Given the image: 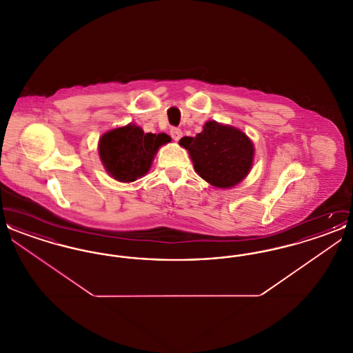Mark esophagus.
Instances as JSON below:
<instances>
[{
  "mask_svg": "<svg viewBox=\"0 0 353 353\" xmlns=\"http://www.w3.org/2000/svg\"><path fill=\"white\" fill-rule=\"evenodd\" d=\"M170 136H172L176 141H179V140L181 139V136H183V131H181L180 128H172V130H170Z\"/></svg>",
  "mask_w": 353,
  "mask_h": 353,
  "instance_id": "obj_1",
  "label": "esophagus"
}]
</instances>
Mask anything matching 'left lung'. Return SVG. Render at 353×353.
<instances>
[{
  "label": "left lung",
  "instance_id": "1",
  "mask_svg": "<svg viewBox=\"0 0 353 353\" xmlns=\"http://www.w3.org/2000/svg\"><path fill=\"white\" fill-rule=\"evenodd\" d=\"M185 148L196 173L219 189H230L250 173L255 148L250 137L239 128L209 120L194 137L185 136Z\"/></svg>",
  "mask_w": 353,
  "mask_h": 353
}]
</instances>
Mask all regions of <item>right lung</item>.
<instances>
[{"label": "right lung", "instance_id": "obj_1", "mask_svg": "<svg viewBox=\"0 0 353 353\" xmlns=\"http://www.w3.org/2000/svg\"><path fill=\"white\" fill-rule=\"evenodd\" d=\"M170 143V136L145 134L141 127L130 123L103 134L98 151L105 172L119 183H134L151 169L160 147Z\"/></svg>", "mask_w": 353, "mask_h": 353}]
</instances>
